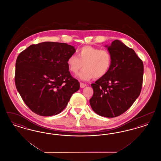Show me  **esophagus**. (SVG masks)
Listing matches in <instances>:
<instances>
[{
	"instance_id": "1",
	"label": "esophagus",
	"mask_w": 161,
	"mask_h": 161,
	"mask_svg": "<svg viewBox=\"0 0 161 161\" xmlns=\"http://www.w3.org/2000/svg\"><path fill=\"white\" fill-rule=\"evenodd\" d=\"M80 87H81V88H84V87H85L87 86L86 84H84L83 83H81V82L80 83Z\"/></svg>"
}]
</instances>
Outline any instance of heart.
I'll return each instance as SVG.
<instances>
[{"mask_svg": "<svg viewBox=\"0 0 161 161\" xmlns=\"http://www.w3.org/2000/svg\"><path fill=\"white\" fill-rule=\"evenodd\" d=\"M77 56L70 55L67 63L69 70L76 74L83 69L78 77L87 81L92 78L99 79L105 76L112 64V56L110 51L106 49L92 46H84L77 51Z\"/></svg>", "mask_w": 161, "mask_h": 161, "instance_id": "b5f03b06", "label": "heart"}]
</instances>
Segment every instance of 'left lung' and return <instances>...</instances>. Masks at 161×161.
I'll list each match as a JSON object with an SVG mask.
<instances>
[{"mask_svg":"<svg viewBox=\"0 0 161 161\" xmlns=\"http://www.w3.org/2000/svg\"><path fill=\"white\" fill-rule=\"evenodd\" d=\"M107 49L112 56L111 68L91 84L93 95L89 102L98 115L114 118L127 111L140 95L144 64L134 50L119 40H114Z\"/></svg>","mask_w":161,"mask_h":161,"instance_id":"left-lung-1","label":"left lung"}]
</instances>
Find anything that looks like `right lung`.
Returning <instances> with one entry per match:
<instances>
[{
	"mask_svg": "<svg viewBox=\"0 0 161 161\" xmlns=\"http://www.w3.org/2000/svg\"><path fill=\"white\" fill-rule=\"evenodd\" d=\"M75 53L74 47L67 43L46 42L32 45L18 55L15 86L33 112L57 115L79 90L80 83L71 75L67 63Z\"/></svg>",
	"mask_w": 161,
	"mask_h": 161,
	"instance_id": "1",
	"label": "right lung"
}]
</instances>
